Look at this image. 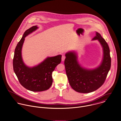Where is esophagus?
<instances>
[{
  "instance_id": "obj_1",
  "label": "esophagus",
  "mask_w": 121,
  "mask_h": 121,
  "mask_svg": "<svg viewBox=\"0 0 121 121\" xmlns=\"http://www.w3.org/2000/svg\"><path fill=\"white\" fill-rule=\"evenodd\" d=\"M65 58H66V56H65V55H62V58H61V60H62V61H64Z\"/></svg>"
}]
</instances>
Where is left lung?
Here are the masks:
<instances>
[{"instance_id": "left-lung-1", "label": "left lung", "mask_w": 121, "mask_h": 121, "mask_svg": "<svg viewBox=\"0 0 121 121\" xmlns=\"http://www.w3.org/2000/svg\"><path fill=\"white\" fill-rule=\"evenodd\" d=\"M93 40H98L104 50L102 63L97 68L84 69L78 64L75 53L68 52L66 54L64 64L66 74L71 87L78 92L87 93L100 88L104 83L110 68L111 57L107 43L98 32Z\"/></svg>"}]
</instances>
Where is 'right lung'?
<instances>
[{"label":"right lung","instance_id":"1","mask_svg":"<svg viewBox=\"0 0 121 121\" xmlns=\"http://www.w3.org/2000/svg\"><path fill=\"white\" fill-rule=\"evenodd\" d=\"M34 26L25 31L17 44L13 59L14 71L23 87L32 91H42L48 89L53 83L52 72L61 61V55L48 57L38 66L32 68L25 65L22 60L21 50L25 37L36 30Z\"/></svg>","mask_w":121,"mask_h":121}]
</instances>
